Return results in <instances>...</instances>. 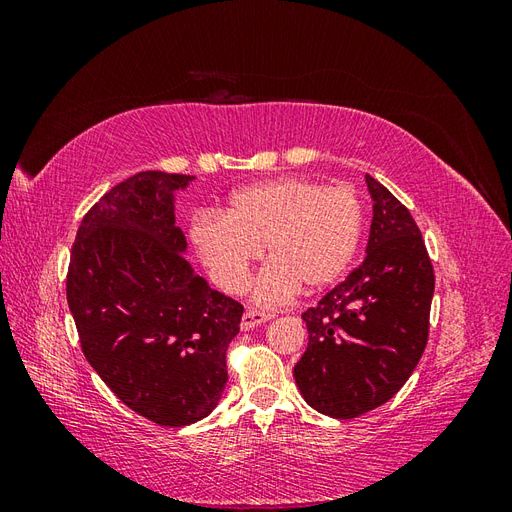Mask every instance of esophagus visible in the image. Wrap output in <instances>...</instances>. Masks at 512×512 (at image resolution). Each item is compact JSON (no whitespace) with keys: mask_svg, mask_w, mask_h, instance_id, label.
Instances as JSON below:
<instances>
[{"mask_svg":"<svg viewBox=\"0 0 512 512\" xmlns=\"http://www.w3.org/2000/svg\"><path fill=\"white\" fill-rule=\"evenodd\" d=\"M271 318H273V314L258 312V309H245L243 318H241V331H250L254 327H260V324H265Z\"/></svg>","mask_w":512,"mask_h":512,"instance_id":"esophagus-1","label":"esophagus"}]
</instances>
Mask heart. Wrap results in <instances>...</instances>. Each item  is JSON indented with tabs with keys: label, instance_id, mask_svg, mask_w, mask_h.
<instances>
[{
	"label": "heart",
	"instance_id": "b5f03b06",
	"mask_svg": "<svg viewBox=\"0 0 512 512\" xmlns=\"http://www.w3.org/2000/svg\"><path fill=\"white\" fill-rule=\"evenodd\" d=\"M363 203L350 185L307 177L260 181L235 192L224 213H198L190 239L213 282L241 292L260 247L271 260L256 280V301H288L303 286L316 292L335 284L361 243Z\"/></svg>",
	"mask_w": 512,
	"mask_h": 512
}]
</instances>
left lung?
<instances>
[{
	"label": "left lung",
	"instance_id": "1",
	"mask_svg": "<svg viewBox=\"0 0 512 512\" xmlns=\"http://www.w3.org/2000/svg\"><path fill=\"white\" fill-rule=\"evenodd\" d=\"M374 200L365 260L301 316L309 344L294 365L303 399L331 418L386 404L427 346L433 267L410 211L365 177Z\"/></svg>",
	"mask_w": 512,
	"mask_h": 512
}]
</instances>
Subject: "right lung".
I'll list each match as a JSON object with an SVG mask.
<instances>
[{"instance_id":"right-lung-1","label":"right lung","mask_w":512,"mask_h":512,"mask_svg":"<svg viewBox=\"0 0 512 512\" xmlns=\"http://www.w3.org/2000/svg\"><path fill=\"white\" fill-rule=\"evenodd\" d=\"M192 179L143 170L108 190L76 232L66 282L85 359L123 404L162 427L218 406L243 316L183 258L175 192Z\"/></svg>"}]
</instances>
